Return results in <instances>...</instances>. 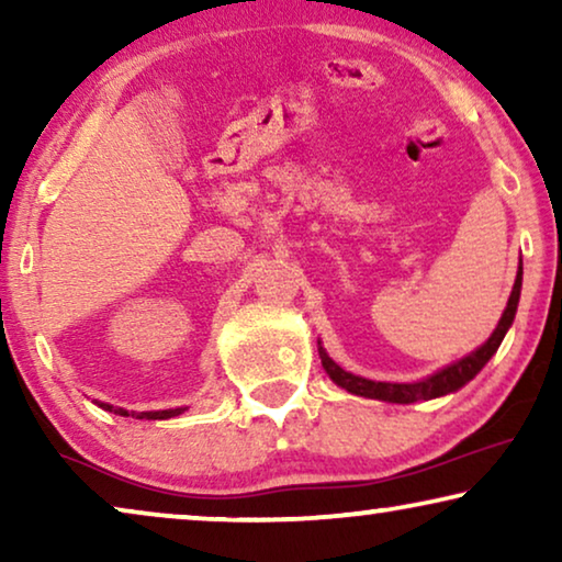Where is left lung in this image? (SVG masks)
Instances as JSON below:
<instances>
[{
	"instance_id": "1",
	"label": "left lung",
	"mask_w": 562,
	"mask_h": 562,
	"mask_svg": "<svg viewBox=\"0 0 562 562\" xmlns=\"http://www.w3.org/2000/svg\"><path fill=\"white\" fill-rule=\"evenodd\" d=\"M519 291H521V266H519L517 281H514L509 304H506V310L502 314V319H498V327L494 329V335H491L479 350L471 352V356H465L463 360H458V363L442 368V371H437L435 375H429V379H425V381H417V383H383V381L360 379V375H352L348 371H342V368L337 366L335 360L319 348L322 366H325L329 379H333L337 386H342L345 391H350V394H358V396H366V398H381V402H391V404H414V402H427V398L452 394V391L465 386V383L471 381L473 375L488 363L491 356H494V352L498 350V345H502L506 329L512 327L514 314H517Z\"/></svg>"
}]
</instances>
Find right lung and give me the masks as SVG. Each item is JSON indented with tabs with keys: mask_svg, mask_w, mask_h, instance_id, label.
Instances as JSON below:
<instances>
[{
	"mask_svg": "<svg viewBox=\"0 0 562 562\" xmlns=\"http://www.w3.org/2000/svg\"><path fill=\"white\" fill-rule=\"evenodd\" d=\"M102 406V409H106V412H117V414H122V417H125V409H114V406H110V404H99ZM183 409H164V412H140L137 414V417L140 419H171V417H176V414H181Z\"/></svg>",
	"mask_w": 562,
	"mask_h": 562,
	"instance_id": "right-lung-1",
	"label": "right lung"
}]
</instances>
